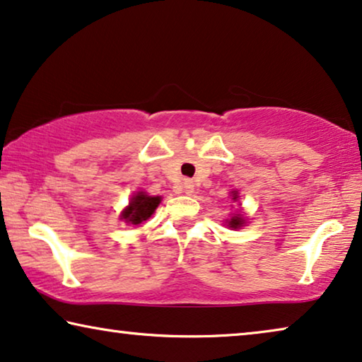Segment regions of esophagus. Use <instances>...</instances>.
I'll list each match as a JSON object with an SVG mask.
<instances>
[{
	"mask_svg": "<svg viewBox=\"0 0 362 362\" xmlns=\"http://www.w3.org/2000/svg\"><path fill=\"white\" fill-rule=\"evenodd\" d=\"M183 190H185L187 195H192V193H193V182L192 180L183 182Z\"/></svg>",
	"mask_w": 362,
	"mask_h": 362,
	"instance_id": "esophagus-1",
	"label": "esophagus"
}]
</instances>
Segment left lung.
I'll use <instances>...</instances> for the list:
<instances>
[{
	"instance_id": "left-lung-1",
	"label": "left lung",
	"mask_w": 362,
	"mask_h": 362,
	"mask_svg": "<svg viewBox=\"0 0 362 362\" xmlns=\"http://www.w3.org/2000/svg\"><path fill=\"white\" fill-rule=\"evenodd\" d=\"M231 195H233V198L231 200H234V202H238V192H231ZM228 223V226L230 228H234V230H239V228H243L244 226V218H243V215L241 213H236V215H234L233 218H230V220L226 221Z\"/></svg>"
}]
</instances>
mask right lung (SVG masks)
<instances>
[{"label":"right lung","mask_w":362,"mask_h":362,"mask_svg":"<svg viewBox=\"0 0 362 362\" xmlns=\"http://www.w3.org/2000/svg\"><path fill=\"white\" fill-rule=\"evenodd\" d=\"M160 200V197H151L146 192H137L132 195L129 205L121 213V220L129 223V225H141V223L149 220L156 208L159 206Z\"/></svg>","instance_id":"1"}]
</instances>
